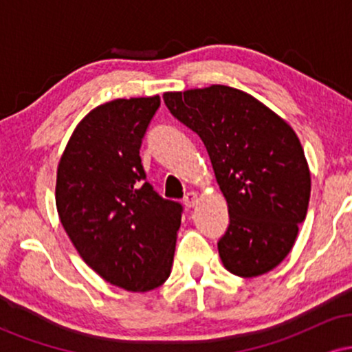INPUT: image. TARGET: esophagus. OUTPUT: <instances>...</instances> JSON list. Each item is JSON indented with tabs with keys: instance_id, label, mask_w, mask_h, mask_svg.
I'll list each match as a JSON object with an SVG mask.
<instances>
[{
	"instance_id": "esophagus-1",
	"label": "esophagus",
	"mask_w": 352,
	"mask_h": 352,
	"mask_svg": "<svg viewBox=\"0 0 352 352\" xmlns=\"http://www.w3.org/2000/svg\"><path fill=\"white\" fill-rule=\"evenodd\" d=\"M197 201H199V195H197V192H188L187 195L184 197V204L187 208L195 207Z\"/></svg>"
}]
</instances>
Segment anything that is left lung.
Wrapping results in <instances>:
<instances>
[{
  "label": "left lung",
  "mask_w": 352,
  "mask_h": 352,
  "mask_svg": "<svg viewBox=\"0 0 352 352\" xmlns=\"http://www.w3.org/2000/svg\"><path fill=\"white\" fill-rule=\"evenodd\" d=\"M170 114L197 132L228 204L218 240L230 273H268L292 252L306 218L311 175L301 142L280 116L228 86L165 92Z\"/></svg>",
  "instance_id": "left-lung-1"
}]
</instances>
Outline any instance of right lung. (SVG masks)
I'll list each match as a JSON object with an SVG mask.
<instances>
[{
  "label": "right lung",
  "instance_id": "add662e5",
  "mask_svg": "<svg viewBox=\"0 0 352 352\" xmlns=\"http://www.w3.org/2000/svg\"><path fill=\"white\" fill-rule=\"evenodd\" d=\"M159 96L116 99L78 124L58 165L56 207L72 245L111 285L151 292L170 276L182 205L145 180L139 151Z\"/></svg>",
  "mask_w": 352,
  "mask_h": 352
}]
</instances>
